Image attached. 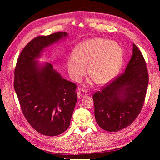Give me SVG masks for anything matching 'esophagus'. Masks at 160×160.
Returning a JSON list of instances; mask_svg holds the SVG:
<instances>
[{"mask_svg":"<svg viewBox=\"0 0 160 160\" xmlns=\"http://www.w3.org/2000/svg\"><path fill=\"white\" fill-rule=\"evenodd\" d=\"M87 95H88V93H87V92L85 90H81V91L77 92V96H78V99L83 98V97L86 96Z\"/></svg>","mask_w":160,"mask_h":160,"instance_id":"34e87169","label":"esophagus"}]
</instances>
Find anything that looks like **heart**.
I'll return each mask as SVG.
<instances>
[{
	"mask_svg": "<svg viewBox=\"0 0 160 160\" xmlns=\"http://www.w3.org/2000/svg\"><path fill=\"white\" fill-rule=\"evenodd\" d=\"M123 61V51L114 41L103 38L87 40L77 45L67 59L71 78L80 81L87 72L99 84H105L118 74Z\"/></svg>",
	"mask_w": 160,
	"mask_h": 160,
	"instance_id": "1",
	"label": "heart"
}]
</instances>
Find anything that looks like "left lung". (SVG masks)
<instances>
[{
  "label": "left lung",
  "instance_id": "obj_1",
  "mask_svg": "<svg viewBox=\"0 0 160 160\" xmlns=\"http://www.w3.org/2000/svg\"><path fill=\"white\" fill-rule=\"evenodd\" d=\"M148 81L146 61L133 44L132 55L123 74L93 96L99 126L115 132L132 124L141 112Z\"/></svg>",
  "mask_w": 160,
  "mask_h": 160
}]
</instances>
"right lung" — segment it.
I'll return each mask as SVG.
<instances>
[{
    "mask_svg": "<svg viewBox=\"0 0 160 160\" xmlns=\"http://www.w3.org/2000/svg\"><path fill=\"white\" fill-rule=\"evenodd\" d=\"M59 32L31 41L19 55L14 88L25 118L37 132L47 136L63 133L70 125L77 101L75 83L62 78L49 62L40 63L45 49L64 40Z\"/></svg>",
    "mask_w": 160,
    "mask_h": 160,
    "instance_id": "1",
    "label": "right lung"
}]
</instances>
